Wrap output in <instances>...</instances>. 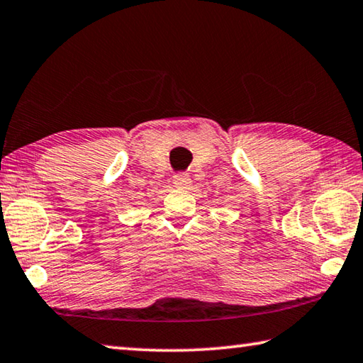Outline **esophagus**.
Listing matches in <instances>:
<instances>
[{
  "mask_svg": "<svg viewBox=\"0 0 363 363\" xmlns=\"http://www.w3.org/2000/svg\"><path fill=\"white\" fill-rule=\"evenodd\" d=\"M189 184H191V179H189L188 174H177L174 177V186L175 188L184 189V188H188Z\"/></svg>",
  "mask_w": 363,
  "mask_h": 363,
  "instance_id": "esophagus-1",
  "label": "esophagus"
}]
</instances>
